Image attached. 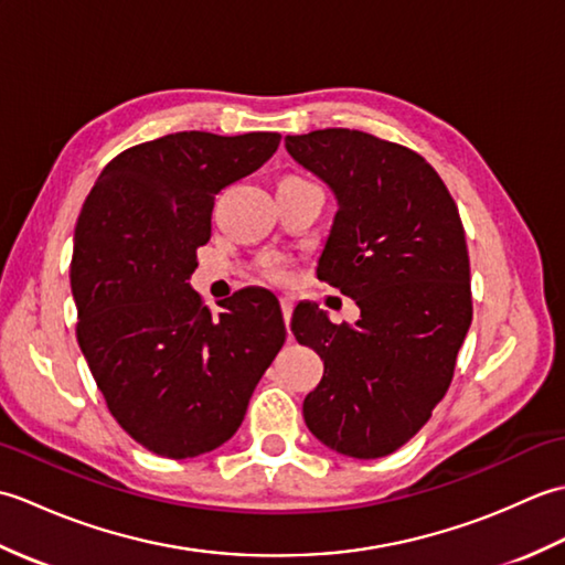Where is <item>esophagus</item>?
Returning a JSON list of instances; mask_svg holds the SVG:
<instances>
[{"instance_id": "1", "label": "esophagus", "mask_w": 565, "mask_h": 565, "mask_svg": "<svg viewBox=\"0 0 565 565\" xmlns=\"http://www.w3.org/2000/svg\"><path fill=\"white\" fill-rule=\"evenodd\" d=\"M281 313H284V322H286V328H289V322H291V313H294V298H289V296H284V298H281ZM289 334H291V330H289Z\"/></svg>"}]
</instances>
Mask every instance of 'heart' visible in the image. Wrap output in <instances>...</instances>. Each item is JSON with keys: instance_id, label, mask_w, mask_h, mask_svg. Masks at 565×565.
I'll return each instance as SVG.
<instances>
[{"instance_id": "1", "label": "heart", "mask_w": 565, "mask_h": 565, "mask_svg": "<svg viewBox=\"0 0 565 565\" xmlns=\"http://www.w3.org/2000/svg\"><path fill=\"white\" fill-rule=\"evenodd\" d=\"M264 267H267V271L271 276H281L284 274V264H281V259H276V257L267 259V264H264Z\"/></svg>"}]
</instances>
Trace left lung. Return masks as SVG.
Wrapping results in <instances>:
<instances>
[{
    "label": "left lung",
    "mask_w": 565,
    "mask_h": 565,
    "mask_svg": "<svg viewBox=\"0 0 565 565\" xmlns=\"http://www.w3.org/2000/svg\"><path fill=\"white\" fill-rule=\"evenodd\" d=\"M286 150L338 199L318 279L362 310L334 326L318 306H296V340L326 364L303 419L326 447L379 459L427 423L471 328L459 209L423 154L364 130L286 136Z\"/></svg>",
    "instance_id": "1"
}]
</instances>
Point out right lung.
<instances>
[{"mask_svg":"<svg viewBox=\"0 0 565 565\" xmlns=\"http://www.w3.org/2000/svg\"><path fill=\"white\" fill-rule=\"evenodd\" d=\"M279 134L182 130L104 167L75 227L77 342L116 423L148 451L191 459L231 439L286 340L267 289L213 316L191 289L215 194L267 162Z\"/></svg>","mask_w":565,"mask_h":565,"instance_id":"obj_1","label":"right lung"}]
</instances>
